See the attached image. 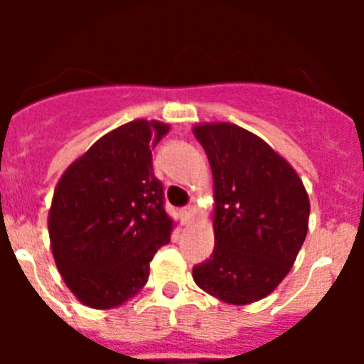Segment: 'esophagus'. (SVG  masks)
Here are the masks:
<instances>
[{"label": "esophagus", "instance_id": "esophagus-1", "mask_svg": "<svg viewBox=\"0 0 364 364\" xmlns=\"http://www.w3.org/2000/svg\"><path fill=\"white\" fill-rule=\"evenodd\" d=\"M182 213H184L186 224H193V220H195V215H197L195 208H193V205H189V208H184V210H182Z\"/></svg>", "mask_w": 364, "mask_h": 364}]
</instances>
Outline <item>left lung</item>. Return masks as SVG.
<instances>
[{"mask_svg":"<svg viewBox=\"0 0 364 364\" xmlns=\"http://www.w3.org/2000/svg\"><path fill=\"white\" fill-rule=\"evenodd\" d=\"M213 175L215 250L193 268L200 290L235 306L268 297L308 233L310 198L290 162L230 122L193 125Z\"/></svg>","mask_w":364,"mask_h":364,"instance_id":"1","label":"left lung"}]
</instances>
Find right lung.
<instances>
[{
	"label": "right lung",
	"instance_id": "1",
	"mask_svg": "<svg viewBox=\"0 0 364 364\" xmlns=\"http://www.w3.org/2000/svg\"><path fill=\"white\" fill-rule=\"evenodd\" d=\"M169 131L159 120H133L96 140L58 180L49 210L54 262L74 297L95 310L133 299L149 262L171 240L175 220L151 151Z\"/></svg>",
	"mask_w": 364,
	"mask_h": 364
}]
</instances>
